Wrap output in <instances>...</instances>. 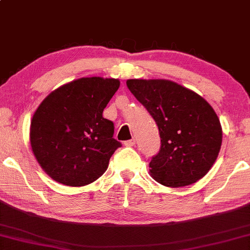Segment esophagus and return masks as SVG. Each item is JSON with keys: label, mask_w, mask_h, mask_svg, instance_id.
Listing matches in <instances>:
<instances>
[{"label": "esophagus", "mask_w": 250, "mask_h": 250, "mask_svg": "<svg viewBox=\"0 0 250 250\" xmlns=\"http://www.w3.org/2000/svg\"><path fill=\"white\" fill-rule=\"evenodd\" d=\"M135 142H136L135 139H131V140H128V141H125L124 144H125L126 146H135Z\"/></svg>", "instance_id": "esophagus-1"}]
</instances>
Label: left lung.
Segmentation results:
<instances>
[{"mask_svg": "<svg viewBox=\"0 0 250 250\" xmlns=\"http://www.w3.org/2000/svg\"><path fill=\"white\" fill-rule=\"evenodd\" d=\"M127 88L157 123L160 150L150 162L158 183L182 187L196 183L214 164L222 143L215 111L196 92L168 80H127Z\"/></svg>", "mask_w": 250, "mask_h": 250, "instance_id": "obj_1", "label": "left lung"}]
</instances>
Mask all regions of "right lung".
Here are the masks:
<instances>
[{
	"mask_svg": "<svg viewBox=\"0 0 250 250\" xmlns=\"http://www.w3.org/2000/svg\"><path fill=\"white\" fill-rule=\"evenodd\" d=\"M119 88L116 79L82 78L56 89L36 110L30 144L42 168L66 186H84L106 171L122 143L103 111Z\"/></svg>",
	"mask_w": 250,
	"mask_h": 250,
	"instance_id": "1",
	"label": "right lung"
}]
</instances>
